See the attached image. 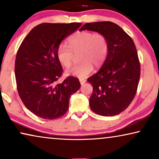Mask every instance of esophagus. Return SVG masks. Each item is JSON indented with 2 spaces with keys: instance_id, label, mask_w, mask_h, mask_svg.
<instances>
[{
  "instance_id": "esophagus-1",
  "label": "esophagus",
  "mask_w": 159,
  "mask_h": 159,
  "mask_svg": "<svg viewBox=\"0 0 159 159\" xmlns=\"http://www.w3.org/2000/svg\"><path fill=\"white\" fill-rule=\"evenodd\" d=\"M80 84H81V85H83V84L86 82V80L80 79Z\"/></svg>"
}]
</instances>
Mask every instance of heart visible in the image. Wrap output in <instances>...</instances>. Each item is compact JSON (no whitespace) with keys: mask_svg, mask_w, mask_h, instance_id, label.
<instances>
[{"mask_svg":"<svg viewBox=\"0 0 159 159\" xmlns=\"http://www.w3.org/2000/svg\"><path fill=\"white\" fill-rule=\"evenodd\" d=\"M69 48L64 44L58 45L56 56L61 64L69 67L72 64L73 53H80L79 64L67 69V76L84 78L92 72L93 64L99 66L105 61L108 53V42L103 34L82 31L73 34L67 41Z\"/></svg>","mask_w":159,"mask_h":159,"instance_id":"1","label":"heart"}]
</instances>
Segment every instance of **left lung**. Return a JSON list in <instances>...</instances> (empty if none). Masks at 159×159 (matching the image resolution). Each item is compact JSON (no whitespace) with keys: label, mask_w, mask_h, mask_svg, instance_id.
<instances>
[{"label":"left lung","mask_w":159,"mask_h":159,"mask_svg":"<svg viewBox=\"0 0 159 159\" xmlns=\"http://www.w3.org/2000/svg\"><path fill=\"white\" fill-rule=\"evenodd\" d=\"M106 37L108 53L96 74L88 79L93 91L89 104L93 111L103 116L122 112L133 100L140 76V64L132 39L111 21L87 23L80 29Z\"/></svg>","instance_id":"8db88e82"}]
</instances>
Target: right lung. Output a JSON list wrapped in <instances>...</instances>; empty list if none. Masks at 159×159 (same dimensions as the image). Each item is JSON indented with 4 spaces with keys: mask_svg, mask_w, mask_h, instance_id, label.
Wrapping results in <instances>:
<instances>
[{
    "mask_svg": "<svg viewBox=\"0 0 159 159\" xmlns=\"http://www.w3.org/2000/svg\"><path fill=\"white\" fill-rule=\"evenodd\" d=\"M81 23H43L34 27L21 43L16 56L15 77L20 98L40 118H59L68 111L71 95L80 88L77 78L56 82L62 75L56 51L61 41Z\"/></svg>",
    "mask_w": 159,
    "mask_h": 159,
    "instance_id": "add662e5",
    "label": "right lung"
}]
</instances>
